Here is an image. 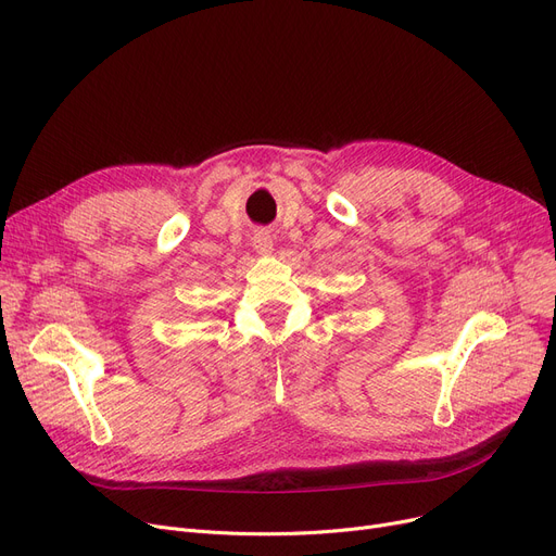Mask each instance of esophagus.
I'll list each match as a JSON object with an SVG mask.
<instances>
[{
    "label": "esophagus",
    "instance_id": "34e87169",
    "mask_svg": "<svg viewBox=\"0 0 556 556\" xmlns=\"http://www.w3.org/2000/svg\"><path fill=\"white\" fill-rule=\"evenodd\" d=\"M252 245H254V250L261 252V254L273 252V237H270V231H268V229H258V231L254 233V237H252Z\"/></svg>",
    "mask_w": 556,
    "mask_h": 556
}]
</instances>
